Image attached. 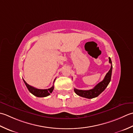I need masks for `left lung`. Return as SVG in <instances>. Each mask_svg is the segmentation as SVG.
I'll return each instance as SVG.
<instances>
[{
    "mask_svg": "<svg viewBox=\"0 0 133 133\" xmlns=\"http://www.w3.org/2000/svg\"><path fill=\"white\" fill-rule=\"evenodd\" d=\"M108 58H109V63L111 64V68L110 70L105 75L104 79L102 82L97 84L93 89H89V90H80V89L75 88V92L77 95L83 97H85V98L87 99H92L94 98V97L98 96L106 88L108 84H109L111 81L112 69V61L111 60V58L110 57Z\"/></svg>",
    "mask_w": 133,
    "mask_h": 133,
    "instance_id": "1",
    "label": "left lung"
}]
</instances>
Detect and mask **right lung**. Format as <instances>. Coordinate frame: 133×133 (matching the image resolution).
I'll use <instances>...</instances> for the list:
<instances>
[{
    "label": "right lung",
    "mask_w": 133,
    "mask_h": 133,
    "mask_svg": "<svg viewBox=\"0 0 133 133\" xmlns=\"http://www.w3.org/2000/svg\"><path fill=\"white\" fill-rule=\"evenodd\" d=\"M56 80V78L54 80V82ZM23 82L25 83L26 86L28 88V90L30 93H31L32 95H34V96H36L37 97H46L50 95V94L52 92L53 89H54V85L51 87V88H49V89H38L36 88L32 87L31 85H29L28 83H27L25 80H23Z\"/></svg>",
    "instance_id": "1"
}]
</instances>
